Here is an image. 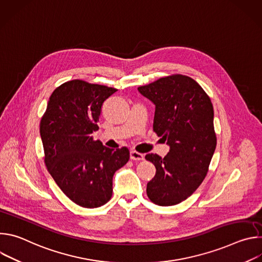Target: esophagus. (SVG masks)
Wrapping results in <instances>:
<instances>
[{"label": "esophagus", "mask_w": 262, "mask_h": 262, "mask_svg": "<svg viewBox=\"0 0 262 262\" xmlns=\"http://www.w3.org/2000/svg\"><path fill=\"white\" fill-rule=\"evenodd\" d=\"M130 160L133 161H143L144 160V156L136 150H132L130 151Z\"/></svg>", "instance_id": "34e87169"}]
</instances>
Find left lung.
<instances>
[{"label": "left lung", "instance_id": "8db88e82", "mask_svg": "<svg viewBox=\"0 0 262 262\" xmlns=\"http://www.w3.org/2000/svg\"><path fill=\"white\" fill-rule=\"evenodd\" d=\"M138 90L156 104L154 132L170 146L165 158L145 157L157 169L147 183V196L160 206L178 204L199 188L214 152L211 100L195 80L178 73Z\"/></svg>", "mask_w": 262, "mask_h": 262}]
</instances>
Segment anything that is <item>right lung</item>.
<instances>
[{
	"label": "right lung",
	"mask_w": 262,
	"mask_h": 262,
	"mask_svg": "<svg viewBox=\"0 0 262 262\" xmlns=\"http://www.w3.org/2000/svg\"><path fill=\"white\" fill-rule=\"evenodd\" d=\"M116 88L68 81L52 93L40 121L45 164L61 191L79 206L96 208L112 197L114 173L129 160L127 147L93 139L102 103Z\"/></svg>",
	"instance_id": "obj_1"
}]
</instances>
